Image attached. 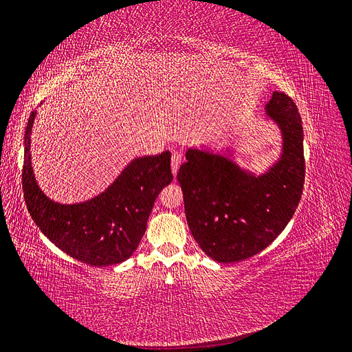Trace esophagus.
Instances as JSON below:
<instances>
[{
    "label": "esophagus",
    "mask_w": 352,
    "mask_h": 352,
    "mask_svg": "<svg viewBox=\"0 0 352 352\" xmlns=\"http://www.w3.org/2000/svg\"><path fill=\"white\" fill-rule=\"evenodd\" d=\"M181 161H183V156H181V153L178 152H174L173 156H171V171H173V175L175 177L177 173H178V168L181 165Z\"/></svg>",
    "instance_id": "1"
}]
</instances>
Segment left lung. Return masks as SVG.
Wrapping results in <instances>:
<instances>
[{
    "instance_id": "left-lung-1",
    "label": "left lung",
    "mask_w": 352,
    "mask_h": 352,
    "mask_svg": "<svg viewBox=\"0 0 352 352\" xmlns=\"http://www.w3.org/2000/svg\"><path fill=\"white\" fill-rule=\"evenodd\" d=\"M265 117L281 135V152L267 171L242 168L230 148H188L177 175L187 223L203 252L239 263L265 250L284 230L302 199L303 127L294 101L274 91Z\"/></svg>"
}]
</instances>
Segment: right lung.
<instances>
[{"label": "right lung", "instance_id": "1", "mask_svg": "<svg viewBox=\"0 0 352 352\" xmlns=\"http://www.w3.org/2000/svg\"><path fill=\"white\" fill-rule=\"evenodd\" d=\"M32 111L24 133L23 191L28 210L43 235L78 261L106 267L132 256L145 235L153 203L173 181L171 153L130 161L96 197L74 204L49 199L38 187L32 165Z\"/></svg>", "mask_w": 352, "mask_h": 352}]
</instances>
